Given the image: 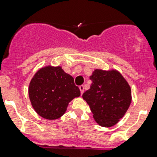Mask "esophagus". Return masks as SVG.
<instances>
[{"label": "esophagus", "mask_w": 157, "mask_h": 157, "mask_svg": "<svg viewBox=\"0 0 157 157\" xmlns=\"http://www.w3.org/2000/svg\"><path fill=\"white\" fill-rule=\"evenodd\" d=\"M79 89L81 90V94H82L83 93H84V85H80V86H79Z\"/></svg>", "instance_id": "1"}]
</instances>
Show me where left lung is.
Listing matches in <instances>:
<instances>
[{
    "label": "left lung",
    "instance_id": "obj_1",
    "mask_svg": "<svg viewBox=\"0 0 157 157\" xmlns=\"http://www.w3.org/2000/svg\"><path fill=\"white\" fill-rule=\"evenodd\" d=\"M90 89L82 95L90 105L94 118L100 126L115 125L126 114L132 102V90L116 70H94Z\"/></svg>",
    "mask_w": 157,
    "mask_h": 157
}]
</instances>
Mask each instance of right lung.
I'll return each instance as SVG.
<instances>
[{
    "label": "right lung",
    "mask_w": 157,
    "mask_h": 157,
    "mask_svg": "<svg viewBox=\"0 0 157 157\" xmlns=\"http://www.w3.org/2000/svg\"><path fill=\"white\" fill-rule=\"evenodd\" d=\"M81 95L72 76L62 67L47 66L35 73L29 85V97L34 109L49 120L60 118L68 103Z\"/></svg>",
    "instance_id": "add662e5"
}]
</instances>
